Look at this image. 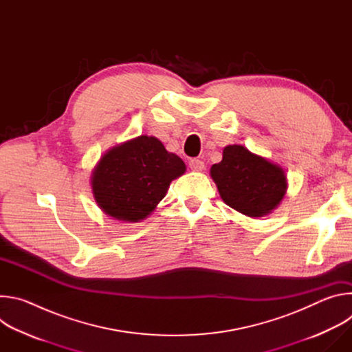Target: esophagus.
Wrapping results in <instances>:
<instances>
[{
    "label": "esophagus",
    "mask_w": 352,
    "mask_h": 352,
    "mask_svg": "<svg viewBox=\"0 0 352 352\" xmlns=\"http://www.w3.org/2000/svg\"><path fill=\"white\" fill-rule=\"evenodd\" d=\"M189 167L193 171H202L205 168V163L202 160H199V159H190L189 160Z\"/></svg>",
    "instance_id": "1"
}]
</instances>
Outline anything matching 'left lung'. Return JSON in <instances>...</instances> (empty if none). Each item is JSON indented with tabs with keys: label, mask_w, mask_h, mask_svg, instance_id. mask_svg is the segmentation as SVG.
<instances>
[{
	"label": "left lung",
	"mask_w": 352,
	"mask_h": 352,
	"mask_svg": "<svg viewBox=\"0 0 352 352\" xmlns=\"http://www.w3.org/2000/svg\"><path fill=\"white\" fill-rule=\"evenodd\" d=\"M210 174L224 202L249 217H262L276 209L287 188L283 168L241 144L227 146Z\"/></svg>",
	"instance_id": "left-lung-1"
}]
</instances>
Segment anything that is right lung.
Instances as JSON below:
<instances>
[{
	"mask_svg": "<svg viewBox=\"0 0 352 352\" xmlns=\"http://www.w3.org/2000/svg\"><path fill=\"white\" fill-rule=\"evenodd\" d=\"M185 163L153 136L125 142L102 157L91 177L94 199L106 214L138 223L155 210Z\"/></svg>",
	"mask_w": 352,
	"mask_h": 352,
	"instance_id": "right-lung-1",
	"label": "right lung"
}]
</instances>
